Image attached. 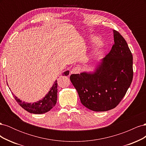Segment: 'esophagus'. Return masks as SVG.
I'll return each mask as SVG.
<instances>
[{
  "mask_svg": "<svg viewBox=\"0 0 146 146\" xmlns=\"http://www.w3.org/2000/svg\"><path fill=\"white\" fill-rule=\"evenodd\" d=\"M80 72H81V68L80 67H75L71 70L70 74H78Z\"/></svg>",
  "mask_w": 146,
  "mask_h": 146,
  "instance_id": "1",
  "label": "esophagus"
}]
</instances>
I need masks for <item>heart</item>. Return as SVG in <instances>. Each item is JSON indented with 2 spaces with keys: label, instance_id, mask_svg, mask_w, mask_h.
Instances as JSON below:
<instances>
[{
  "label": "heart",
  "instance_id": "obj_1",
  "mask_svg": "<svg viewBox=\"0 0 146 146\" xmlns=\"http://www.w3.org/2000/svg\"><path fill=\"white\" fill-rule=\"evenodd\" d=\"M89 42L91 45L92 46H98L100 44V41L99 39L94 35H91L89 36ZM99 52L96 53V54H99Z\"/></svg>",
  "mask_w": 146,
  "mask_h": 146
}]
</instances>
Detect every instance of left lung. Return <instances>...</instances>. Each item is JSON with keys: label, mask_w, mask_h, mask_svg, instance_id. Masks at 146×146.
<instances>
[{"label": "left lung", "mask_w": 146, "mask_h": 146, "mask_svg": "<svg viewBox=\"0 0 146 146\" xmlns=\"http://www.w3.org/2000/svg\"><path fill=\"white\" fill-rule=\"evenodd\" d=\"M114 44L94 71L72 74L70 80L82 104L94 111L115 108L133 80V56L125 39L113 30Z\"/></svg>", "instance_id": "obj_1"}]
</instances>
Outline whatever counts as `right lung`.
<instances>
[{
	"instance_id": "obj_1",
	"label": "right lung",
	"mask_w": 146,
	"mask_h": 146,
	"mask_svg": "<svg viewBox=\"0 0 146 146\" xmlns=\"http://www.w3.org/2000/svg\"><path fill=\"white\" fill-rule=\"evenodd\" d=\"M69 74V70H66L63 72V76L64 75L67 76ZM57 92H58L57 91V80H55L50 91L45 96L44 98L33 104L25 102L24 101L23 102L17 98L13 92L12 94L17 102L26 111L33 114H43L50 111L53 107H55L57 100Z\"/></svg>"
}]
</instances>
